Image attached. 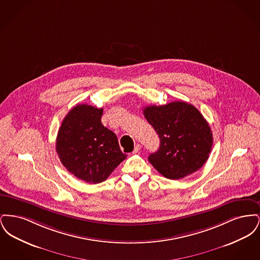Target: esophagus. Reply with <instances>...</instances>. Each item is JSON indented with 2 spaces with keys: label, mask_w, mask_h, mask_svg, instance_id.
<instances>
[{
  "label": "esophagus",
  "mask_w": 260,
  "mask_h": 260,
  "mask_svg": "<svg viewBox=\"0 0 260 260\" xmlns=\"http://www.w3.org/2000/svg\"><path fill=\"white\" fill-rule=\"evenodd\" d=\"M140 149H141V145L140 144H136V146H135V150H134V154L138 153L140 151Z\"/></svg>",
  "instance_id": "obj_1"
}]
</instances>
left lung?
I'll return each mask as SVG.
<instances>
[{
	"mask_svg": "<svg viewBox=\"0 0 260 260\" xmlns=\"http://www.w3.org/2000/svg\"><path fill=\"white\" fill-rule=\"evenodd\" d=\"M160 138L159 150L150 154L151 165L169 179H181L197 172L207 161L212 147L210 126L193 105L174 101L143 109Z\"/></svg>",
	"mask_w": 260,
	"mask_h": 260,
	"instance_id": "left-lung-1",
	"label": "left lung"
}]
</instances>
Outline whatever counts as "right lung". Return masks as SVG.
<instances>
[{"mask_svg": "<svg viewBox=\"0 0 260 260\" xmlns=\"http://www.w3.org/2000/svg\"><path fill=\"white\" fill-rule=\"evenodd\" d=\"M102 108L78 104L65 116L56 152L69 173L89 184L100 183L125 159L116 135L101 124Z\"/></svg>", "mask_w": 260, "mask_h": 260, "instance_id": "obj_1", "label": "right lung"}]
</instances>
